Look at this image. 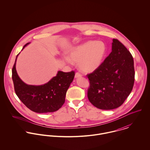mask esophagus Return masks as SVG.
I'll list each match as a JSON object with an SVG mask.
<instances>
[{"label":"esophagus","instance_id":"obj_1","mask_svg":"<svg viewBox=\"0 0 150 150\" xmlns=\"http://www.w3.org/2000/svg\"><path fill=\"white\" fill-rule=\"evenodd\" d=\"M82 76V75L81 74H80L79 73H76V74H75V78L76 79H77V78H79V77H81Z\"/></svg>","mask_w":150,"mask_h":150}]
</instances>
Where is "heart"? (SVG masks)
<instances>
[{
	"mask_svg": "<svg viewBox=\"0 0 150 150\" xmlns=\"http://www.w3.org/2000/svg\"><path fill=\"white\" fill-rule=\"evenodd\" d=\"M106 45L102 42L88 41L73 47L65 61L71 64L78 63L80 70L91 73L97 70L102 62L106 53Z\"/></svg>",
	"mask_w": 150,
	"mask_h": 150,
	"instance_id": "b5f03b06",
	"label": "heart"
}]
</instances>
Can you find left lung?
Masks as SVG:
<instances>
[{"mask_svg": "<svg viewBox=\"0 0 150 150\" xmlns=\"http://www.w3.org/2000/svg\"><path fill=\"white\" fill-rule=\"evenodd\" d=\"M111 52L92 73L88 74L89 102L102 110L121 106L130 93L134 81L133 57L117 39H112Z\"/></svg>", "mask_w": 150, "mask_h": 150, "instance_id": "8db88e82", "label": "left lung"}]
</instances>
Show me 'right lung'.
Returning <instances> with one entry per match:
<instances>
[{"mask_svg":"<svg viewBox=\"0 0 150 150\" xmlns=\"http://www.w3.org/2000/svg\"><path fill=\"white\" fill-rule=\"evenodd\" d=\"M29 44H26L21 51ZM20 53L17 55L12 70V79L17 96L28 108L38 113L59 110L64 104L66 92L74 79V72L58 71L57 75L44 84H27L20 79L16 70V62Z\"/></svg>","mask_w":150,"mask_h":150,"instance_id":"1","label":"right lung"}]
</instances>
